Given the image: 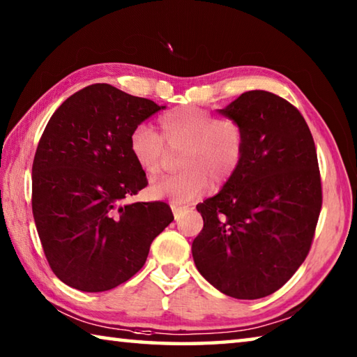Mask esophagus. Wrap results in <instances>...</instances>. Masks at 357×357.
Wrapping results in <instances>:
<instances>
[{
	"label": "esophagus",
	"mask_w": 357,
	"mask_h": 357,
	"mask_svg": "<svg viewBox=\"0 0 357 357\" xmlns=\"http://www.w3.org/2000/svg\"><path fill=\"white\" fill-rule=\"evenodd\" d=\"M187 209H189L187 206H181V204H178V203H172V211H173L174 219H176V220L181 219V215H183V213Z\"/></svg>",
	"instance_id": "esophagus-1"
}]
</instances>
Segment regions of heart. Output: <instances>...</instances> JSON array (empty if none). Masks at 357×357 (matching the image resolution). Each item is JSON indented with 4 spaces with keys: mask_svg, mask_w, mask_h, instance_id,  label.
<instances>
[{
    "mask_svg": "<svg viewBox=\"0 0 357 357\" xmlns=\"http://www.w3.org/2000/svg\"><path fill=\"white\" fill-rule=\"evenodd\" d=\"M162 137L148 124L130 132L129 151L146 176L159 174L167 143L179 155V172L157 179L149 187L151 195L189 203L208 190L209 181L223 185L238 173L245 154V132L231 118H217L198 107H179L159 118Z\"/></svg>",
    "mask_w": 357,
    "mask_h": 357,
    "instance_id": "heart-1",
    "label": "heart"
}]
</instances>
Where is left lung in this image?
<instances>
[{
  "mask_svg": "<svg viewBox=\"0 0 357 357\" xmlns=\"http://www.w3.org/2000/svg\"><path fill=\"white\" fill-rule=\"evenodd\" d=\"M217 112L243 126L245 154L222 190L197 204L193 261L223 294L259 299L310 250L323 203L315 143L298 108L273 93L247 91Z\"/></svg>",
  "mask_w": 357,
  "mask_h": 357,
  "instance_id": "8db88e82",
  "label": "left lung"
}]
</instances>
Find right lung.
Here are the masks:
<instances>
[{
  "instance_id": "1",
  "label": "right lung",
  "mask_w": 357,
  "mask_h": 357,
  "mask_svg": "<svg viewBox=\"0 0 357 357\" xmlns=\"http://www.w3.org/2000/svg\"><path fill=\"white\" fill-rule=\"evenodd\" d=\"M162 108L96 83L48 121L33 162L31 203L47 261L66 285L99 293L128 282L173 222L164 202H124L148 185L129 151L130 132Z\"/></svg>"
}]
</instances>
